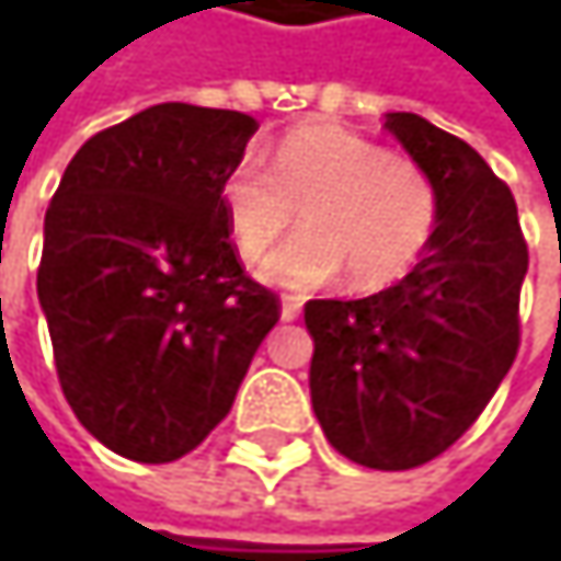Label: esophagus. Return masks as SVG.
<instances>
[{"instance_id":"34e87169","label":"esophagus","mask_w":561,"mask_h":561,"mask_svg":"<svg viewBox=\"0 0 561 561\" xmlns=\"http://www.w3.org/2000/svg\"><path fill=\"white\" fill-rule=\"evenodd\" d=\"M298 314H301V298L285 295V298H282V321H295Z\"/></svg>"}]
</instances>
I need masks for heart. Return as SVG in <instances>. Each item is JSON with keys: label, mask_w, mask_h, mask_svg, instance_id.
I'll return each mask as SVG.
<instances>
[{"label": "heart", "mask_w": 561, "mask_h": 561, "mask_svg": "<svg viewBox=\"0 0 561 561\" xmlns=\"http://www.w3.org/2000/svg\"><path fill=\"white\" fill-rule=\"evenodd\" d=\"M220 207L243 256H263L295 224L263 266L270 285L305 291L337 279L374 288L399 279L422 256L438 217L435 184L415 162L331 126L295 129L273 152V171L240 159L220 181Z\"/></svg>", "instance_id": "obj_1"}]
</instances>
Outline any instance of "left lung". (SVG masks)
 Returning <instances> with one entry per match:
<instances>
[{
	"instance_id": "8db88e82",
	"label": "left lung",
	"mask_w": 561,
	"mask_h": 561,
	"mask_svg": "<svg viewBox=\"0 0 561 561\" xmlns=\"http://www.w3.org/2000/svg\"><path fill=\"white\" fill-rule=\"evenodd\" d=\"M383 126L435 184V230L390 288L305 305L308 387L344 458L405 471L451 448L513 367L529 253L510 187L465 139L415 113Z\"/></svg>"
}]
</instances>
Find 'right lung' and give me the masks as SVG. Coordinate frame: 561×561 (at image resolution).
Segmentation results:
<instances>
[{
    "instance_id": "1",
    "label": "right lung",
    "mask_w": 561,
    "mask_h": 561,
    "mask_svg": "<svg viewBox=\"0 0 561 561\" xmlns=\"http://www.w3.org/2000/svg\"><path fill=\"white\" fill-rule=\"evenodd\" d=\"M256 129L237 110L159 103L87 139L51 197L38 301L57 380L80 425L123 458L194 451L279 321L220 207Z\"/></svg>"
}]
</instances>
